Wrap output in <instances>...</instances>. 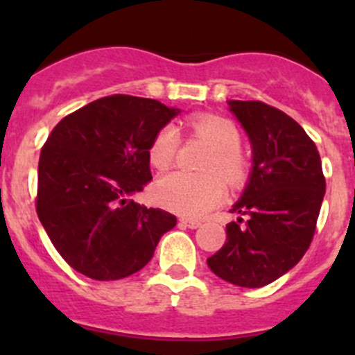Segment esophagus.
Returning a JSON list of instances; mask_svg holds the SVG:
<instances>
[{
  "label": "esophagus",
  "mask_w": 355,
  "mask_h": 355,
  "mask_svg": "<svg viewBox=\"0 0 355 355\" xmlns=\"http://www.w3.org/2000/svg\"><path fill=\"white\" fill-rule=\"evenodd\" d=\"M180 223L185 225V227H189V228H198V227H200V221L192 220V218H180Z\"/></svg>",
  "instance_id": "34e87169"
}]
</instances>
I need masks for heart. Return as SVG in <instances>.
I'll list each match as a JSON object with an SVG mask.
<instances>
[{
  "mask_svg": "<svg viewBox=\"0 0 355 355\" xmlns=\"http://www.w3.org/2000/svg\"><path fill=\"white\" fill-rule=\"evenodd\" d=\"M192 137L211 146L202 171L191 175L175 171L156 182L153 199L159 206L184 216H202L216 207L225 198L227 184L232 187L244 184L250 171V161L241 149V132L237 125L220 114H194L187 120ZM180 148L177 130L170 125L156 132L149 144V163L164 171L175 163ZM225 180L223 181V178Z\"/></svg>",
  "mask_w": 355,
  "mask_h": 355,
  "instance_id": "1",
  "label": "heart"
}]
</instances>
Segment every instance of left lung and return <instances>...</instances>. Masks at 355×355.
I'll use <instances>...</instances> for the list:
<instances>
[{"label": "left lung", "mask_w": 355, "mask_h": 355, "mask_svg": "<svg viewBox=\"0 0 355 355\" xmlns=\"http://www.w3.org/2000/svg\"><path fill=\"white\" fill-rule=\"evenodd\" d=\"M249 135L252 173L234 204L227 242L207 266L228 284L259 288L292 270L313 242L324 182L313 139L293 118L263 101H228Z\"/></svg>", "instance_id": "left-lung-1"}]
</instances>
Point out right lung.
<instances>
[{"label":"right lung","instance_id":"obj_1","mask_svg":"<svg viewBox=\"0 0 355 355\" xmlns=\"http://www.w3.org/2000/svg\"><path fill=\"white\" fill-rule=\"evenodd\" d=\"M178 110L113 94L67 114L39 156L35 211L60 256L99 282L130 277L177 225L168 211L134 202L153 180L148 149Z\"/></svg>","mask_w":355,"mask_h":355}]
</instances>
